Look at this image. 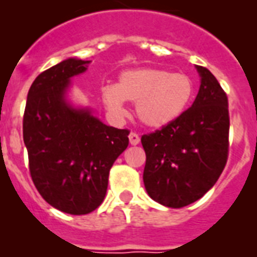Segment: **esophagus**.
I'll return each instance as SVG.
<instances>
[{
	"label": "esophagus",
	"mask_w": 257,
	"mask_h": 257,
	"mask_svg": "<svg viewBox=\"0 0 257 257\" xmlns=\"http://www.w3.org/2000/svg\"><path fill=\"white\" fill-rule=\"evenodd\" d=\"M128 141H130L131 145H138L139 142H141V138H139V135L137 134V133H130V135H128Z\"/></svg>",
	"instance_id": "34e87169"
}]
</instances>
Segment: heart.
Segmentation results:
<instances>
[{"instance_id": "b5f03b06", "label": "heart", "mask_w": 257, "mask_h": 257, "mask_svg": "<svg viewBox=\"0 0 257 257\" xmlns=\"http://www.w3.org/2000/svg\"><path fill=\"white\" fill-rule=\"evenodd\" d=\"M194 95V83L186 73H169L165 69L138 68L120 73L116 85L101 89L107 110L116 116L124 115V101L135 103L139 122L161 128L178 119Z\"/></svg>"}]
</instances>
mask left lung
<instances>
[{"mask_svg":"<svg viewBox=\"0 0 257 257\" xmlns=\"http://www.w3.org/2000/svg\"><path fill=\"white\" fill-rule=\"evenodd\" d=\"M201 85L190 108L168 126L142 135L149 196L169 208L200 200L221 176L229 151L228 96L213 73L197 65Z\"/></svg>","mask_w":257,"mask_h":257,"instance_id":"8db88e82","label":"left lung"}]
</instances>
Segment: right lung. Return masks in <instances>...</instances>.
Masks as SVG:
<instances>
[{
  "label": "right lung",
  "instance_id": "right-lung-1",
  "mask_svg": "<svg viewBox=\"0 0 257 257\" xmlns=\"http://www.w3.org/2000/svg\"><path fill=\"white\" fill-rule=\"evenodd\" d=\"M88 63L67 59L40 73L24 111L32 181L48 204L69 214L91 213L103 202L111 166L128 146L127 128L107 126L65 103L69 79Z\"/></svg>",
  "mask_w": 257,
  "mask_h": 257
}]
</instances>
